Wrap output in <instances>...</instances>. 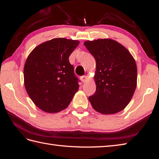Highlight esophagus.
I'll return each instance as SVG.
<instances>
[{"mask_svg":"<svg viewBox=\"0 0 159 159\" xmlns=\"http://www.w3.org/2000/svg\"><path fill=\"white\" fill-rule=\"evenodd\" d=\"M80 79H81V81H82V82L85 83L88 80V77L86 76V75H83V76L81 77Z\"/></svg>","mask_w":159,"mask_h":159,"instance_id":"1","label":"esophagus"}]
</instances>
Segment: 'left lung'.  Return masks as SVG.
<instances>
[{
	"instance_id": "left-lung-1",
	"label": "left lung",
	"mask_w": 159,
	"mask_h": 159,
	"mask_svg": "<svg viewBox=\"0 0 159 159\" xmlns=\"http://www.w3.org/2000/svg\"><path fill=\"white\" fill-rule=\"evenodd\" d=\"M84 44L96 61V91L89 97L93 108L105 115L121 111L137 87L135 60L126 48L111 39L85 41Z\"/></svg>"
}]
</instances>
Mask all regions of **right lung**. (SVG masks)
<instances>
[{
    "label": "right lung",
    "instance_id": "1",
    "mask_svg": "<svg viewBox=\"0 0 159 159\" xmlns=\"http://www.w3.org/2000/svg\"><path fill=\"white\" fill-rule=\"evenodd\" d=\"M78 40L54 38L38 45L28 56L24 68L27 93L41 110L54 113L68 107L79 89L69 56Z\"/></svg>",
    "mask_w": 159,
    "mask_h": 159
}]
</instances>
